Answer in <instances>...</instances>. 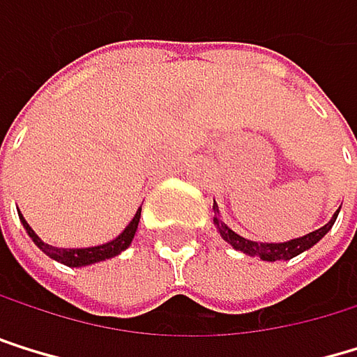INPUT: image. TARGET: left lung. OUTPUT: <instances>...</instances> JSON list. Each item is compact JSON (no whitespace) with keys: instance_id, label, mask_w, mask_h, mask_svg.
I'll return each mask as SVG.
<instances>
[{"instance_id":"obj_1","label":"left lung","mask_w":357,"mask_h":357,"mask_svg":"<svg viewBox=\"0 0 357 357\" xmlns=\"http://www.w3.org/2000/svg\"><path fill=\"white\" fill-rule=\"evenodd\" d=\"M214 212H218L216 203H214ZM336 216H338V212L330 218L328 225H324L317 231L306 233V236H302V238H296V240H289V242H272V244L270 242H252V240H246V238L238 236V233L231 231L218 216H214V225L218 227L220 238L227 244H231L236 250H242L244 255H250V257H259V259H264V261H287V259H294L300 252H304V250H308V248H312L314 244H317L332 229Z\"/></svg>"}]
</instances>
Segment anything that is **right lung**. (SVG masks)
Wrapping results in <instances>:
<instances>
[{"instance_id": "obj_1", "label": "right lung", "mask_w": 357, "mask_h": 357, "mask_svg": "<svg viewBox=\"0 0 357 357\" xmlns=\"http://www.w3.org/2000/svg\"><path fill=\"white\" fill-rule=\"evenodd\" d=\"M27 236L33 240V244L47 252L51 259H55V261L68 266V268H83V266H91V264H98V261H105V259H111V257H117L119 252H124L130 244H132V238L137 233V227H139V218H141V208L137 210L135 218L128 222V227L119 233V236L102 246H89V248H57V246H51V244H45L43 240H40L36 236V231L27 225V220L23 218V214H19Z\"/></svg>"}]
</instances>
